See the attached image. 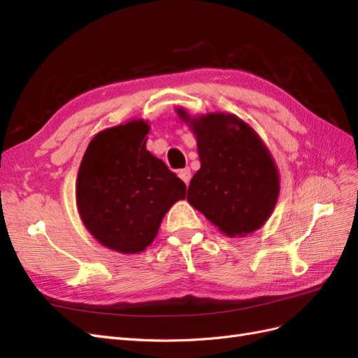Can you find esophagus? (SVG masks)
Segmentation results:
<instances>
[{
  "instance_id": "esophagus-1",
  "label": "esophagus",
  "mask_w": 358,
  "mask_h": 358,
  "mask_svg": "<svg viewBox=\"0 0 358 358\" xmlns=\"http://www.w3.org/2000/svg\"><path fill=\"white\" fill-rule=\"evenodd\" d=\"M178 175H179V178L187 183H189V179H191V170H189V167H185V169H182V170H179L178 171Z\"/></svg>"
}]
</instances>
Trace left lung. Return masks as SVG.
Wrapping results in <instances>:
<instances>
[{
	"label": "left lung",
	"instance_id": "1",
	"mask_svg": "<svg viewBox=\"0 0 358 358\" xmlns=\"http://www.w3.org/2000/svg\"><path fill=\"white\" fill-rule=\"evenodd\" d=\"M183 121H189L179 109ZM201 167L187 200L227 236L262 227L279 196L275 162L258 136L239 117L210 113L191 121Z\"/></svg>",
	"mask_w": 358,
	"mask_h": 358
}]
</instances>
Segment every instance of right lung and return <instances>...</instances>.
<instances>
[{
    "label": "right lung",
    "instance_id": "1",
    "mask_svg": "<svg viewBox=\"0 0 358 358\" xmlns=\"http://www.w3.org/2000/svg\"><path fill=\"white\" fill-rule=\"evenodd\" d=\"M145 121L96 134L80 162L76 200L86 229L104 246L122 254L146 249L162 216L187 187L164 161L146 150Z\"/></svg>",
    "mask_w": 358,
    "mask_h": 358
}]
</instances>
